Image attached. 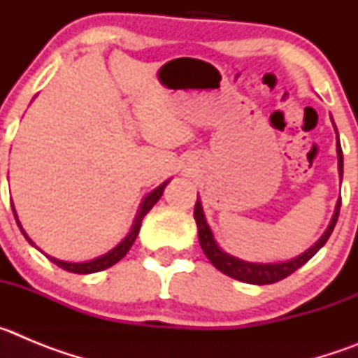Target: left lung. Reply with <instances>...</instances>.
Returning a JSON list of instances; mask_svg holds the SVG:
<instances>
[{"instance_id":"left-lung-1","label":"left lung","mask_w":358,"mask_h":358,"mask_svg":"<svg viewBox=\"0 0 358 358\" xmlns=\"http://www.w3.org/2000/svg\"><path fill=\"white\" fill-rule=\"evenodd\" d=\"M337 131V129H335ZM337 140H339V134H337ZM337 159H339V176L343 179V148L341 143L337 141ZM339 210H341V199L337 201V206H335V213L331 217L330 226L327 227V231L322 233L321 238L308 249L303 255L296 256L294 260L289 262H280V264H252V262H243L236 256H231L227 252H224L222 249L218 248V243L215 242L213 233H211L210 226L206 222V217H204V211H202V204L197 199L194 210V218L197 222L199 229V242H201V248L204 251V255L208 256V260L215 265V267L220 271V273L227 274L229 278H235V280L243 281V283H252V285H271V283H276V281L283 280V278L290 276L294 271L305 265L306 262L319 251V249L327 243V240L330 238L331 231H334L335 224H337V218H339Z\"/></svg>"}]
</instances>
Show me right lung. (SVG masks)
Returning <instances> with one entry per match:
<instances>
[{
    "mask_svg": "<svg viewBox=\"0 0 358 358\" xmlns=\"http://www.w3.org/2000/svg\"><path fill=\"white\" fill-rule=\"evenodd\" d=\"M166 185H169V181H164L163 185L157 186V188L154 189V192H150V194H148L147 197L143 199V202H141V206H140V211H138V215H136V218H134V224H132V229L129 231V235L125 236V238H123L122 242H120L115 249H110L109 252H106V255H102V256H98V258H94V260L80 262V264H71V262L57 260V258H53V256H48V258L53 262V264L59 265V267H61V268H64V271H68V273H75V274H91V273H98V271H103V268L113 267V265H115L116 262L122 260L123 256H125L129 252V249L132 248V243H134L136 236H138V233H140L141 220H143L145 215H147L148 211L152 210V206H154V204H156V202L159 201L161 195H163V192H164V188H166ZM12 211H14L15 222H17L19 229H21V233H23V235H24V238H27L28 242L31 243V245H36V243H34L30 238H28L27 231L23 229L21 222H19V220H17V215H15L14 206H12Z\"/></svg>",
    "mask_w": 358,
    "mask_h": 358,
    "instance_id": "obj_1",
    "label": "right lung"
}]
</instances>
